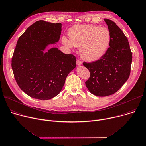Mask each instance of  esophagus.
<instances>
[{"mask_svg":"<svg viewBox=\"0 0 146 146\" xmlns=\"http://www.w3.org/2000/svg\"><path fill=\"white\" fill-rule=\"evenodd\" d=\"M76 63H77V65H78V66H81L82 65V62L79 60H77Z\"/></svg>","mask_w":146,"mask_h":146,"instance_id":"1","label":"esophagus"}]
</instances>
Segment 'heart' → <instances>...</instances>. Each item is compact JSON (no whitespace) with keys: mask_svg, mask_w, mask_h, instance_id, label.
Segmentation results:
<instances>
[{"mask_svg":"<svg viewBox=\"0 0 146 146\" xmlns=\"http://www.w3.org/2000/svg\"><path fill=\"white\" fill-rule=\"evenodd\" d=\"M69 39L62 38L64 44L68 47H81V58L88 62L102 58L110 46L112 36L106 27L91 25H75L68 32Z\"/></svg>","mask_w":146,"mask_h":146,"instance_id":"heart-1","label":"heart"}]
</instances>
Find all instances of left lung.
Listing matches in <instances>:
<instances>
[{"instance_id": "1", "label": "left lung", "mask_w": 146, "mask_h": 146, "mask_svg": "<svg viewBox=\"0 0 146 146\" xmlns=\"http://www.w3.org/2000/svg\"><path fill=\"white\" fill-rule=\"evenodd\" d=\"M112 40L108 50L99 60L83 65L90 73L85 85L89 92L103 97L116 93L129 78L132 52L127 38L112 21L104 19Z\"/></svg>"}]
</instances>
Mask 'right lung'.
<instances>
[{
    "instance_id": "obj_1",
    "label": "right lung",
    "mask_w": 146,
    "mask_h": 146,
    "mask_svg": "<svg viewBox=\"0 0 146 146\" xmlns=\"http://www.w3.org/2000/svg\"><path fill=\"white\" fill-rule=\"evenodd\" d=\"M61 23L40 20L29 26L19 38L11 61L15 79L28 96L48 100L58 95L66 77L76 67L72 54L63 53L57 47L46 50L60 38Z\"/></svg>"
}]
</instances>
